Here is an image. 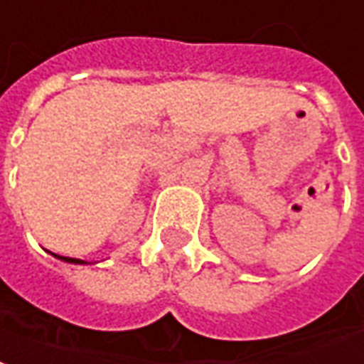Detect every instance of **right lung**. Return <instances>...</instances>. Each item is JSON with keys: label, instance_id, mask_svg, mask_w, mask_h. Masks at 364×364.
I'll return each mask as SVG.
<instances>
[{"label": "right lung", "instance_id": "add662e5", "mask_svg": "<svg viewBox=\"0 0 364 364\" xmlns=\"http://www.w3.org/2000/svg\"><path fill=\"white\" fill-rule=\"evenodd\" d=\"M53 257H56L58 260H64V262H70V264H87L86 260H80V259H72V257H60V255H54V252H50Z\"/></svg>", "mask_w": 364, "mask_h": 364}]
</instances>
